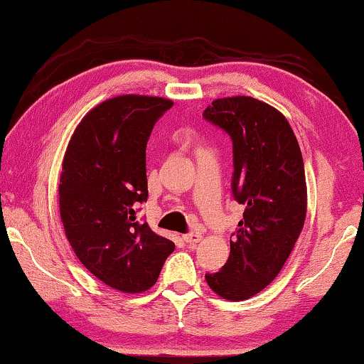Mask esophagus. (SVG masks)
Returning <instances> with one entry per match:
<instances>
[{
	"instance_id": "esophagus-1",
	"label": "esophagus",
	"mask_w": 364,
	"mask_h": 364,
	"mask_svg": "<svg viewBox=\"0 0 364 364\" xmlns=\"http://www.w3.org/2000/svg\"><path fill=\"white\" fill-rule=\"evenodd\" d=\"M183 239L186 240L188 244H198L199 240L203 239V235H201V232H188L183 235Z\"/></svg>"
}]
</instances>
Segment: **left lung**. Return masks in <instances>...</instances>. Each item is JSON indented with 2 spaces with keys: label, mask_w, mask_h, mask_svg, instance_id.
Masks as SVG:
<instances>
[{
  "label": "left lung",
  "mask_w": 364,
  "mask_h": 364,
  "mask_svg": "<svg viewBox=\"0 0 364 364\" xmlns=\"http://www.w3.org/2000/svg\"><path fill=\"white\" fill-rule=\"evenodd\" d=\"M232 141V196L244 219L232 232L231 254L206 282L223 299L259 294L282 270L304 228L306 183L299 141L285 117L252 97L214 100L203 112Z\"/></svg>",
  "instance_id": "1"
}]
</instances>
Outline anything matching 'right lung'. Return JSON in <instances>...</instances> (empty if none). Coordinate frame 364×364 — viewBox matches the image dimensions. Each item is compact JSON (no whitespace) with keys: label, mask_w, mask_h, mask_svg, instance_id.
Instances as JSON below:
<instances>
[{"label":"right lung","mask_w":364,"mask_h":364,"mask_svg":"<svg viewBox=\"0 0 364 364\" xmlns=\"http://www.w3.org/2000/svg\"><path fill=\"white\" fill-rule=\"evenodd\" d=\"M171 100L120 95L92 109L65 151L59 208L70 247L97 279L125 294L156 282L175 244L136 221L148 198L146 141Z\"/></svg>","instance_id":"add662e5"}]
</instances>
